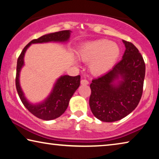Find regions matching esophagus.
Returning a JSON list of instances; mask_svg holds the SVG:
<instances>
[{
  "label": "esophagus",
  "instance_id": "obj_1",
  "mask_svg": "<svg viewBox=\"0 0 159 159\" xmlns=\"http://www.w3.org/2000/svg\"><path fill=\"white\" fill-rule=\"evenodd\" d=\"M80 84H81L82 85H88L89 84V82L86 79H82L81 80H80Z\"/></svg>",
  "mask_w": 159,
  "mask_h": 159
}]
</instances>
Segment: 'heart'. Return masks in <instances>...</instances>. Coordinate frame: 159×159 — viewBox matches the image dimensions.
Instances as JSON below:
<instances>
[{
  "instance_id": "1",
  "label": "heart",
  "mask_w": 159,
  "mask_h": 159,
  "mask_svg": "<svg viewBox=\"0 0 159 159\" xmlns=\"http://www.w3.org/2000/svg\"><path fill=\"white\" fill-rule=\"evenodd\" d=\"M120 55L117 44L108 39H99L84 44L78 56L82 61L89 62V68L93 75H99L108 71L114 66Z\"/></svg>"
}]
</instances>
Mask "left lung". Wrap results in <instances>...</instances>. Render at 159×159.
Masks as SVG:
<instances>
[{
	"mask_svg": "<svg viewBox=\"0 0 159 159\" xmlns=\"http://www.w3.org/2000/svg\"><path fill=\"white\" fill-rule=\"evenodd\" d=\"M122 42L126 49L122 60L112 70L93 79L90 85V110L102 122H112L124 118L137 107L142 95L144 61L134 44Z\"/></svg>",
	"mask_w": 159,
	"mask_h": 159,
	"instance_id": "obj_1",
	"label": "left lung"
}]
</instances>
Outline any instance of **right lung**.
Returning a JSON list of instances; mask_svg holds the SVG:
<instances>
[{
  "mask_svg": "<svg viewBox=\"0 0 159 159\" xmlns=\"http://www.w3.org/2000/svg\"><path fill=\"white\" fill-rule=\"evenodd\" d=\"M69 30L54 32L43 35L39 38L32 40L22 50L17 62L16 85L17 93L22 104L35 117L43 120H52L59 117L67 109L68 105L72 95L80 85V76L63 75L55 84L54 89L48 98L44 102L37 105H32L27 101L24 96L23 92L20 85V72L24 65V55L30 44L35 43H44L49 42H66L70 37Z\"/></svg>",
  "mask_w": 159,
  "mask_h": 159,
  "instance_id": "1",
  "label": "right lung"
}]
</instances>
